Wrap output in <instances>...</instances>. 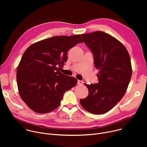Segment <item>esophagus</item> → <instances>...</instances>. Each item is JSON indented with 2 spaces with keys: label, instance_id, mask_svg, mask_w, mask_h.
<instances>
[{
  "label": "esophagus",
  "instance_id": "obj_1",
  "mask_svg": "<svg viewBox=\"0 0 147 147\" xmlns=\"http://www.w3.org/2000/svg\"><path fill=\"white\" fill-rule=\"evenodd\" d=\"M83 81H81V80H78V81H77V84L78 85V86H80V85H81V84H83Z\"/></svg>",
  "mask_w": 147,
  "mask_h": 147
}]
</instances>
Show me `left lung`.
<instances>
[{
  "mask_svg": "<svg viewBox=\"0 0 147 147\" xmlns=\"http://www.w3.org/2000/svg\"><path fill=\"white\" fill-rule=\"evenodd\" d=\"M81 36L92 53L94 64L99 71L98 83L85 84L88 95L80 102L91 113H105L126 92L132 74L130 57L120 42L108 34L96 31Z\"/></svg>",
  "mask_w": 147,
  "mask_h": 147,
  "instance_id": "1",
  "label": "left lung"
}]
</instances>
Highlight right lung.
I'll return each mask as SVG.
<instances>
[{"label": "right lung", "instance_id": "right-lung-1", "mask_svg": "<svg viewBox=\"0 0 147 147\" xmlns=\"http://www.w3.org/2000/svg\"><path fill=\"white\" fill-rule=\"evenodd\" d=\"M83 41L80 35L55 36L37 42L24 53L17 69L19 94L27 105L39 113L56 109L65 92L77 80L59 71L67 60L69 50Z\"/></svg>", "mask_w": 147, "mask_h": 147}]
</instances>
